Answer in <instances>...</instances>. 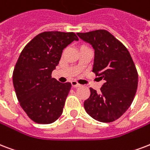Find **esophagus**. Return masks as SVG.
Returning <instances> with one entry per match:
<instances>
[{
  "instance_id": "obj_1",
  "label": "esophagus",
  "mask_w": 150,
  "mask_h": 150,
  "mask_svg": "<svg viewBox=\"0 0 150 150\" xmlns=\"http://www.w3.org/2000/svg\"><path fill=\"white\" fill-rule=\"evenodd\" d=\"M71 85H72L73 87H79V86H81V85H80L79 83H78L77 81H71Z\"/></svg>"
}]
</instances>
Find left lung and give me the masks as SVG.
<instances>
[{
    "instance_id": "8db88e82",
    "label": "left lung",
    "mask_w": 150,
    "mask_h": 150,
    "mask_svg": "<svg viewBox=\"0 0 150 150\" xmlns=\"http://www.w3.org/2000/svg\"><path fill=\"white\" fill-rule=\"evenodd\" d=\"M94 49L93 71L105 83L98 93L90 88L84 101L86 112L103 123L116 120L128 109L135 96L139 74L125 45L106 30L77 33Z\"/></svg>"
}]
</instances>
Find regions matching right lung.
Segmentation results:
<instances>
[{"instance_id": "1", "label": "right lung", "mask_w": 150, "mask_h": 150, "mask_svg": "<svg viewBox=\"0 0 150 150\" xmlns=\"http://www.w3.org/2000/svg\"><path fill=\"white\" fill-rule=\"evenodd\" d=\"M78 41L73 32L45 31L38 34L22 50L14 67L12 81L17 99L30 120L49 124L63 112L71 87L52 78L63 50Z\"/></svg>"}]
</instances>
